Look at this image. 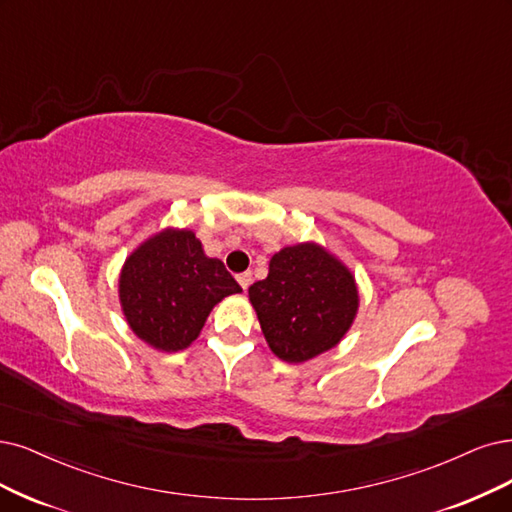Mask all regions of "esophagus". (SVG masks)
Wrapping results in <instances>:
<instances>
[{"instance_id":"esophagus-1","label":"esophagus","mask_w":512,"mask_h":512,"mask_svg":"<svg viewBox=\"0 0 512 512\" xmlns=\"http://www.w3.org/2000/svg\"><path fill=\"white\" fill-rule=\"evenodd\" d=\"M236 280H238V285L246 291L251 287V282H253V276H251V272H242V274H238L236 276Z\"/></svg>"}]
</instances>
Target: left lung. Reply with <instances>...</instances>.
<instances>
[{"mask_svg":"<svg viewBox=\"0 0 512 512\" xmlns=\"http://www.w3.org/2000/svg\"><path fill=\"white\" fill-rule=\"evenodd\" d=\"M270 350L285 363H306L335 348L358 312V287L342 259L316 242L285 246L270 272L249 287Z\"/></svg>","mask_w":512,"mask_h":512,"instance_id":"1","label":"left lung"}]
</instances>
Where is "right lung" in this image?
Returning <instances> with one entry per match:
<instances>
[{
	"mask_svg": "<svg viewBox=\"0 0 512 512\" xmlns=\"http://www.w3.org/2000/svg\"><path fill=\"white\" fill-rule=\"evenodd\" d=\"M118 293L132 333L160 352H179L219 301L242 289L221 259L206 257L192 230L164 227L126 257Z\"/></svg>",
	"mask_w": 512,
	"mask_h": 512,
	"instance_id": "add662e5",
	"label": "right lung"
}]
</instances>
